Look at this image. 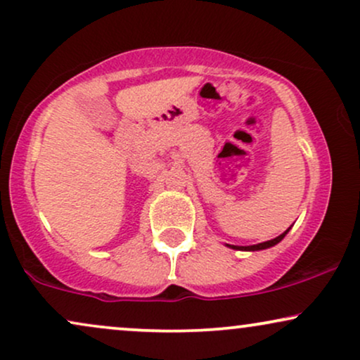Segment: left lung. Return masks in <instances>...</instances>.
I'll return each mask as SVG.
<instances>
[{
    "mask_svg": "<svg viewBox=\"0 0 360 360\" xmlns=\"http://www.w3.org/2000/svg\"><path fill=\"white\" fill-rule=\"evenodd\" d=\"M287 232H288V229L285 230V232L283 233H281L278 235V237H275V238H272V240H267V242H262V243H257V245H248V247H238V245H229L230 248H235V250H248V252H255V250H264V248H269V247H274V245H277L278 242L282 240L283 237H285L287 235Z\"/></svg>",
    "mask_w": 360,
    "mask_h": 360,
    "instance_id": "left-lung-1",
    "label": "left lung"
}]
</instances>
